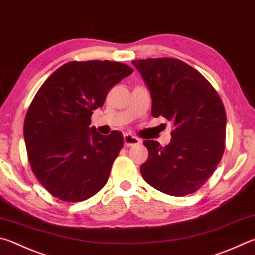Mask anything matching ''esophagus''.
<instances>
[{
  "mask_svg": "<svg viewBox=\"0 0 255 255\" xmlns=\"http://www.w3.org/2000/svg\"><path fill=\"white\" fill-rule=\"evenodd\" d=\"M141 141L139 138L130 135V133H125L124 135V143L126 147H131V146H137L139 145Z\"/></svg>",
  "mask_w": 255,
  "mask_h": 255,
  "instance_id": "esophagus-1",
  "label": "esophagus"
}]
</instances>
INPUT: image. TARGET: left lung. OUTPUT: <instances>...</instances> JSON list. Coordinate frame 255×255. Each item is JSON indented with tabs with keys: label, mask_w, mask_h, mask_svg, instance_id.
<instances>
[{
	"label": "left lung",
	"mask_w": 255,
	"mask_h": 255,
	"mask_svg": "<svg viewBox=\"0 0 255 255\" xmlns=\"http://www.w3.org/2000/svg\"><path fill=\"white\" fill-rule=\"evenodd\" d=\"M151 97V115L173 124L172 140H143L146 182L172 196L196 192L214 173L225 147L226 114L214 88L200 72L172 58L131 61Z\"/></svg>",
	"instance_id": "1"
}]
</instances>
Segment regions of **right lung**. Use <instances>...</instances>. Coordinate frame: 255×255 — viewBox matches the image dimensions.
<instances>
[{"instance_id": "right-lung-1", "label": "right lung", "mask_w": 255, "mask_h": 255, "mask_svg": "<svg viewBox=\"0 0 255 255\" xmlns=\"http://www.w3.org/2000/svg\"><path fill=\"white\" fill-rule=\"evenodd\" d=\"M132 71L108 60L71 61L36 92L23 126L27 157L35 177L59 200L85 201L107 183L124 137L117 130L101 135L90 127V118Z\"/></svg>"}]
</instances>
